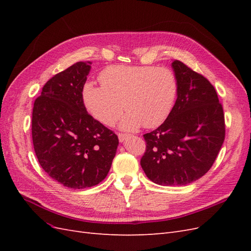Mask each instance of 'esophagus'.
<instances>
[{
  "instance_id": "obj_1",
  "label": "esophagus",
  "mask_w": 251,
  "mask_h": 251,
  "mask_svg": "<svg viewBox=\"0 0 251 251\" xmlns=\"http://www.w3.org/2000/svg\"><path fill=\"white\" fill-rule=\"evenodd\" d=\"M127 134H121V133H119L118 134V139H119V141L120 142H124L126 138H127Z\"/></svg>"
}]
</instances>
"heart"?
I'll list each match as a JSON object with an SVG mask.
<instances>
[{"label": "heart", "mask_w": 251, "mask_h": 251, "mask_svg": "<svg viewBox=\"0 0 251 251\" xmlns=\"http://www.w3.org/2000/svg\"><path fill=\"white\" fill-rule=\"evenodd\" d=\"M100 80L101 87L91 82L83 86V103L96 120L109 126L116 123L125 108L127 113L120 127L126 131L162 125L178 94L176 75L165 67L111 66L100 73Z\"/></svg>", "instance_id": "1"}]
</instances>
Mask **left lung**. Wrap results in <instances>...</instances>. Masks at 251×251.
<instances>
[{
	"mask_svg": "<svg viewBox=\"0 0 251 251\" xmlns=\"http://www.w3.org/2000/svg\"><path fill=\"white\" fill-rule=\"evenodd\" d=\"M178 81L174 108L164 123L144 134L141 168L159 185H187L206 174L225 138L222 104L214 86L180 60L172 63Z\"/></svg>",
	"mask_w": 251,
	"mask_h": 251,
	"instance_id": "left-lung-1",
	"label": "left lung"
}]
</instances>
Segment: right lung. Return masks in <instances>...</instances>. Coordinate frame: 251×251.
Returning <instances> with one entry per match:
<instances>
[{"mask_svg":"<svg viewBox=\"0 0 251 251\" xmlns=\"http://www.w3.org/2000/svg\"><path fill=\"white\" fill-rule=\"evenodd\" d=\"M91 63L78 62L43 87L32 112V141L43 170L66 187L101 182L115 157L118 137L89 115L82 88Z\"/></svg>","mask_w":251,"mask_h":251,"instance_id":"add662e5","label":"right lung"}]
</instances>
